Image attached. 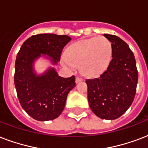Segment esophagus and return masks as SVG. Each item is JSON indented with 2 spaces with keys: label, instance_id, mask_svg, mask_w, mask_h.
<instances>
[{
  "label": "esophagus",
  "instance_id": "34e87169",
  "mask_svg": "<svg viewBox=\"0 0 148 148\" xmlns=\"http://www.w3.org/2000/svg\"><path fill=\"white\" fill-rule=\"evenodd\" d=\"M83 80H84V79L82 78V77H76V81H75V82H76V83H79V82H82Z\"/></svg>",
  "mask_w": 148,
  "mask_h": 148
}]
</instances>
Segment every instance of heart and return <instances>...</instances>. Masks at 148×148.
Instances as JSON below:
<instances>
[{"label": "heart", "instance_id": "heart-1", "mask_svg": "<svg viewBox=\"0 0 148 148\" xmlns=\"http://www.w3.org/2000/svg\"><path fill=\"white\" fill-rule=\"evenodd\" d=\"M112 44L104 36L83 39L71 45L62 61L74 69L80 66L83 74L96 77L102 74L109 66L112 57Z\"/></svg>", "mask_w": 148, "mask_h": 148}]
</instances>
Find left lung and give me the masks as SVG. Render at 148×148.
Masks as SVG:
<instances>
[{
	"mask_svg": "<svg viewBox=\"0 0 148 148\" xmlns=\"http://www.w3.org/2000/svg\"><path fill=\"white\" fill-rule=\"evenodd\" d=\"M112 43V60L97 78L87 79L89 106L97 116L116 119L124 114L134 101L138 72L135 57L125 42L104 34Z\"/></svg>",
	"mask_w": 148,
	"mask_h": 148,
	"instance_id": "8db88e82",
	"label": "left lung"
}]
</instances>
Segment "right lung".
Wrapping results in <instances>:
<instances>
[{"mask_svg": "<svg viewBox=\"0 0 148 148\" xmlns=\"http://www.w3.org/2000/svg\"><path fill=\"white\" fill-rule=\"evenodd\" d=\"M71 40L67 36L39 34L25 40L17 55L14 85L19 102L38 121L56 119L61 114L66 97L75 84V77H62L53 66L37 74L34 64L41 57L56 65L64 47Z\"/></svg>", "mask_w": 148, "mask_h": 148, "instance_id": "right-lung-1", "label": "right lung"}]
</instances>
